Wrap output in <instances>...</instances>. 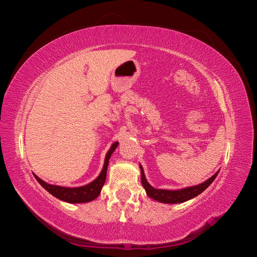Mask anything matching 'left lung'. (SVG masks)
<instances>
[{
    "label": "left lung",
    "mask_w": 257,
    "mask_h": 257,
    "mask_svg": "<svg viewBox=\"0 0 257 257\" xmlns=\"http://www.w3.org/2000/svg\"><path fill=\"white\" fill-rule=\"evenodd\" d=\"M139 167H141V173H142V183L146 190L147 195L154 200H158L160 203H164V204L184 203L186 200H190L194 197H196L213 182L217 174L220 172V170L219 172H216L212 177H210L208 180L198 185L188 186V188L180 189V190H163V189H155L152 185H150L146 179L143 166L139 165Z\"/></svg>",
    "instance_id": "left-lung-1"
}]
</instances>
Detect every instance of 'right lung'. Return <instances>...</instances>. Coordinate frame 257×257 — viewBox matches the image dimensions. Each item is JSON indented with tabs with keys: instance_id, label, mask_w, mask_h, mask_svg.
<instances>
[{
	"instance_id": "obj_1",
	"label": "right lung",
	"mask_w": 257,
	"mask_h": 257,
	"mask_svg": "<svg viewBox=\"0 0 257 257\" xmlns=\"http://www.w3.org/2000/svg\"><path fill=\"white\" fill-rule=\"evenodd\" d=\"M118 145H119L118 142H115L111 145L110 149L106 153L102 172H100V174L98 175V177L95 179V180H93L87 185L78 186V188H65V186L49 184L47 182L43 181L42 179L38 178L35 174L33 175L36 180L38 181V183H40L46 191H48L54 197H57L63 201H66V203H69V204L89 203V201L94 200L99 195L100 191H102V188L106 180L108 163H109L111 154L116 149Z\"/></svg>"
}]
</instances>
